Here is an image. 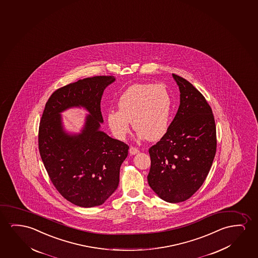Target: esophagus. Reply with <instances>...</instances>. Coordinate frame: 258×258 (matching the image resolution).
<instances>
[{
	"label": "esophagus",
	"instance_id": "obj_1",
	"mask_svg": "<svg viewBox=\"0 0 258 258\" xmlns=\"http://www.w3.org/2000/svg\"><path fill=\"white\" fill-rule=\"evenodd\" d=\"M129 152L131 155H136V154H138L140 151H139L138 149H136V148H134V147H131L130 149H129Z\"/></svg>",
	"mask_w": 258,
	"mask_h": 258
}]
</instances>
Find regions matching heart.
I'll return each instance as SVG.
<instances>
[{"label":"heart","instance_id":"heart-1","mask_svg":"<svg viewBox=\"0 0 258 258\" xmlns=\"http://www.w3.org/2000/svg\"><path fill=\"white\" fill-rule=\"evenodd\" d=\"M118 110L107 113V123L112 135L123 140L133 124L140 140L157 141L170 125L172 98L163 85L135 84L128 87L117 100Z\"/></svg>","mask_w":258,"mask_h":258}]
</instances>
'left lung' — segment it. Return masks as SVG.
<instances>
[{
    "mask_svg": "<svg viewBox=\"0 0 258 258\" xmlns=\"http://www.w3.org/2000/svg\"><path fill=\"white\" fill-rule=\"evenodd\" d=\"M180 103L168 131L149 149V185L161 199L176 204L188 199L204 184L214 160V116L204 95L192 84L172 74Z\"/></svg>",
    "mask_w": 258,
    "mask_h": 258,
    "instance_id": "8db88e82",
    "label": "left lung"
}]
</instances>
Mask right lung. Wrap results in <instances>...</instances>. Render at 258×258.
Segmentation results:
<instances>
[{
	"label": "right lung",
	"instance_id": "obj_1",
	"mask_svg": "<svg viewBox=\"0 0 258 258\" xmlns=\"http://www.w3.org/2000/svg\"><path fill=\"white\" fill-rule=\"evenodd\" d=\"M113 76L78 80L51 95L40 120V157L53 185L77 206L95 207L105 203L119 183L121 164L129 147L101 130V100ZM73 107L89 112L80 133H68L60 113Z\"/></svg>",
	"mask_w": 258,
	"mask_h": 258
}]
</instances>
